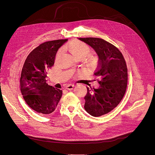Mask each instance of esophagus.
I'll return each instance as SVG.
<instances>
[{
  "mask_svg": "<svg viewBox=\"0 0 155 155\" xmlns=\"http://www.w3.org/2000/svg\"><path fill=\"white\" fill-rule=\"evenodd\" d=\"M74 87V85H73V84H68V85L66 86V88L68 89V90H71V89H72Z\"/></svg>",
  "mask_w": 155,
  "mask_h": 155,
  "instance_id": "1",
  "label": "esophagus"
}]
</instances>
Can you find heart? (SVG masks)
<instances>
[{
	"label": "heart",
	"instance_id": "heart-1",
	"mask_svg": "<svg viewBox=\"0 0 155 155\" xmlns=\"http://www.w3.org/2000/svg\"><path fill=\"white\" fill-rule=\"evenodd\" d=\"M64 49L69 51L77 59L85 58L91 52L90 46L83 42L79 41H74L70 42L64 46ZM61 54V51H58L57 56H56V59H58L60 57Z\"/></svg>",
	"mask_w": 155,
	"mask_h": 155
}]
</instances>
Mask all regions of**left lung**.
Returning a JSON list of instances; mask_svg holds the SVG:
<instances>
[{"label":"left lung","instance_id":"left-lung-1","mask_svg":"<svg viewBox=\"0 0 155 155\" xmlns=\"http://www.w3.org/2000/svg\"><path fill=\"white\" fill-rule=\"evenodd\" d=\"M79 39L90 45L99 56L94 75L100 86L87 87L84 97L85 110L98 117L113 110L122 100L127 86V67L122 54L114 45L97 37Z\"/></svg>","mask_w":155,"mask_h":155}]
</instances>
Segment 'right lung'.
Listing matches in <instances>:
<instances>
[{"label":"right lung","instance_id":"add662e5","mask_svg":"<svg viewBox=\"0 0 155 155\" xmlns=\"http://www.w3.org/2000/svg\"><path fill=\"white\" fill-rule=\"evenodd\" d=\"M68 41H46L28 55L21 72V91L31 109L45 114L53 112L62 96L63 91L46 83L48 70L53 67L58 49Z\"/></svg>","mask_w":155,"mask_h":155}]
</instances>
